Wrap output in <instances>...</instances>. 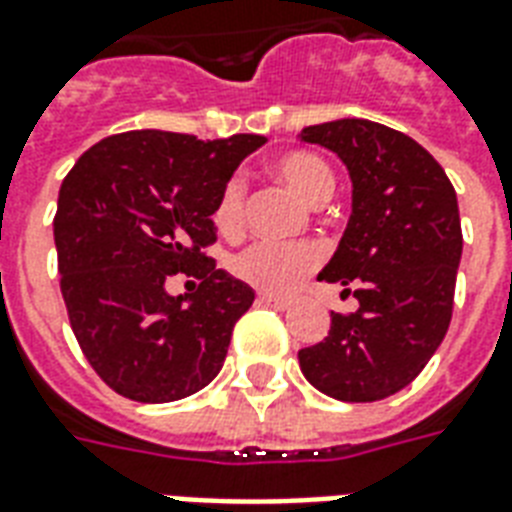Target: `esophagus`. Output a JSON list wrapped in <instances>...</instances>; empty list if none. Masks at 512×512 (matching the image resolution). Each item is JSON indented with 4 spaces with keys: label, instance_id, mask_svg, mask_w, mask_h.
<instances>
[{
    "label": "esophagus",
    "instance_id": "34e87169",
    "mask_svg": "<svg viewBox=\"0 0 512 512\" xmlns=\"http://www.w3.org/2000/svg\"><path fill=\"white\" fill-rule=\"evenodd\" d=\"M260 303H263V306H271V308H279V311H284V308L290 306L292 300L287 298V295H273V292H260Z\"/></svg>",
    "mask_w": 512,
    "mask_h": 512
}]
</instances>
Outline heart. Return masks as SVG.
<instances>
[{
  "label": "heart",
  "mask_w": 512,
  "mask_h": 512,
  "mask_svg": "<svg viewBox=\"0 0 512 512\" xmlns=\"http://www.w3.org/2000/svg\"><path fill=\"white\" fill-rule=\"evenodd\" d=\"M271 171L284 185L311 206L325 204L335 193V177L314 152H284L271 163ZM212 220L222 236H236L244 225V185L228 179L214 201ZM319 265V249L314 244H271L257 241L230 257V273L241 282L265 292L292 290L295 284Z\"/></svg>",
  "instance_id": "b5f03b06"
}]
</instances>
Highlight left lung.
I'll list each match as a JSON object with an SVG mask.
<instances>
[{
	"instance_id": "8db88e82",
	"label": "left lung",
	"mask_w": 512,
	"mask_h": 512,
	"mask_svg": "<svg viewBox=\"0 0 512 512\" xmlns=\"http://www.w3.org/2000/svg\"><path fill=\"white\" fill-rule=\"evenodd\" d=\"M351 177V217L319 279L360 308L330 314V333L298 351L308 384L343 403H373L419 376L446 338L462 260L454 185L419 142L362 117L300 131Z\"/></svg>"
}]
</instances>
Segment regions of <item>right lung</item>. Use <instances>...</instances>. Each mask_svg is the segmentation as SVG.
<instances>
[{"label": "right lung", "instance_id": "obj_1", "mask_svg": "<svg viewBox=\"0 0 512 512\" xmlns=\"http://www.w3.org/2000/svg\"><path fill=\"white\" fill-rule=\"evenodd\" d=\"M257 134L201 142L128 131L80 155L58 190L53 239L69 322L93 370L136 403H174L220 373L255 290L217 268L214 201ZM174 275L194 290L171 296Z\"/></svg>", "mask_w": 512, "mask_h": 512}]
</instances>
